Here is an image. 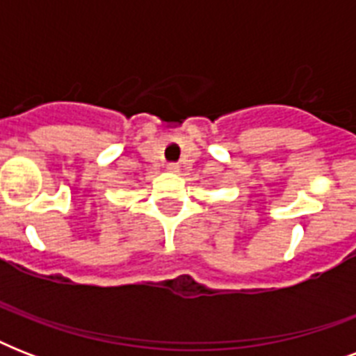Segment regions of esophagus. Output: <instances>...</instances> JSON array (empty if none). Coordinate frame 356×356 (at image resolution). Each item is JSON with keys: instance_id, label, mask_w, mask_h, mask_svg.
Returning <instances> with one entry per match:
<instances>
[{"instance_id": "esophagus-1", "label": "esophagus", "mask_w": 356, "mask_h": 356, "mask_svg": "<svg viewBox=\"0 0 356 356\" xmlns=\"http://www.w3.org/2000/svg\"><path fill=\"white\" fill-rule=\"evenodd\" d=\"M179 168H181V166H179L177 162H168V164H166V170H168V172H172V173H177Z\"/></svg>"}]
</instances>
